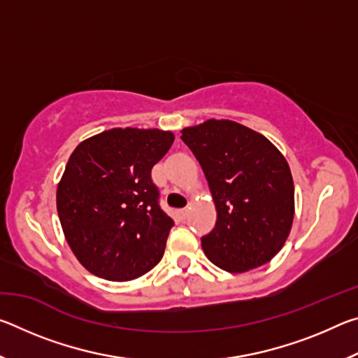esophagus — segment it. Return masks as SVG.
Returning <instances> with one entry per match:
<instances>
[{
  "label": "esophagus",
  "mask_w": 358,
  "mask_h": 358,
  "mask_svg": "<svg viewBox=\"0 0 358 358\" xmlns=\"http://www.w3.org/2000/svg\"><path fill=\"white\" fill-rule=\"evenodd\" d=\"M187 213H189V210H187V208H181V210L178 211V216H180V220H186Z\"/></svg>",
  "instance_id": "34e87169"
}]
</instances>
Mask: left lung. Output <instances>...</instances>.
I'll use <instances>...</instances> for the list:
<instances>
[{
  "label": "left lung",
  "instance_id": "left-lung-1",
  "mask_svg": "<svg viewBox=\"0 0 358 358\" xmlns=\"http://www.w3.org/2000/svg\"><path fill=\"white\" fill-rule=\"evenodd\" d=\"M207 177L216 205L215 229L203 252L229 273L273 259L294 221V181L287 161L268 138L229 120L181 131Z\"/></svg>",
  "mask_w": 358,
  "mask_h": 358
}]
</instances>
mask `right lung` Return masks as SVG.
<instances>
[{"label": "right lung", "instance_id": "right-lung-1", "mask_svg": "<svg viewBox=\"0 0 358 358\" xmlns=\"http://www.w3.org/2000/svg\"><path fill=\"white\" fill-rule=\"evenodd\" d=\"M173 138L169 131L115 128L71 155L57 210L72 252L93 275L131 281L164 256L173 220L161 208L151 169Z\"/></svg>", "mask_w": 358, "mask_h": 358}]
</instances>
